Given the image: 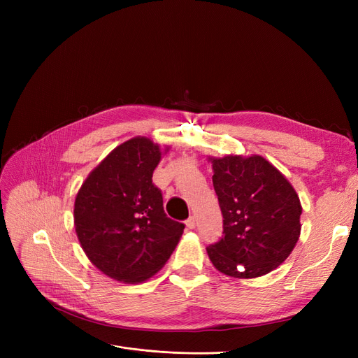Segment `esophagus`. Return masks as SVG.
<instances>
[{
	"mask_svg": "<svg viewBox=\"0 0 358 358\" xmlns=\"http://www.w3.org/2000/svg\"><path fill=\"white\" fill-rule=\"evenodd\" d=\"M185 224H187V227L188 229H196V216H189V218L185 221Z\"/></svg>",
	"mask_w": 358,
	"mask_h": 358,
	"instance_id": "esophagus-1",
	"label": "esophagus"
}]
</instances>
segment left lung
Listing matches in <instances>:
<instances>
[{
	"label": "left lung",
	"instance_id": "1",
	"mask_svg": "<svg viewBox=\"0 0 358 358\" xmlns=\"http://www.w3.org/2000/svg\"><path fill=\"white\" fill-rule=\"evenodd\" d=\"M222 212L221 239L206 248L221 273L251 279L275 270L300 236L301 204L276 167L259 155L210 158Z\"/></svg>",
	"mask_w": 358,
	"mask_h": 358
}]
</instances>
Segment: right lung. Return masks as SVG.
Listing matches in <instances>:
<instances>
[{
  "mask_svg": "<svg viewBox=\"0 0 358 358\" xmlns=\"http://www.w3.org/2000/svg\"><path fill=\"white\" fill-rule=\"evenodd\" d=\"M157 143L134 137L96 166L76 196L74 227L91 263L119 282H143L167 263L185 225L170 220L152 183Z\"/></svg>",
  "mask_w": 358,
  "mask_h": 358,
  "instance_id": "add662e5",
  "label": "right lung"
}]
</instances>
